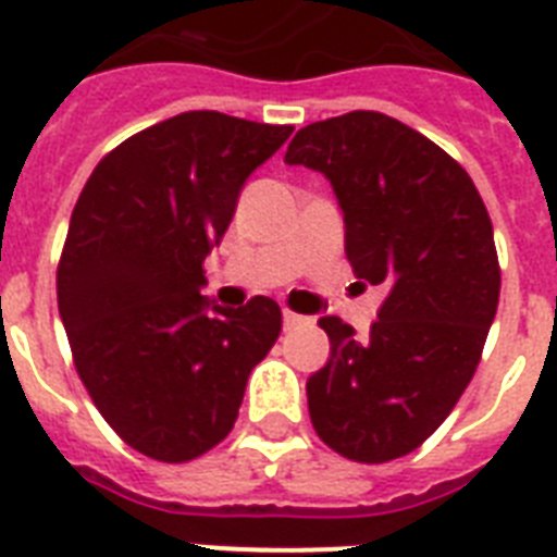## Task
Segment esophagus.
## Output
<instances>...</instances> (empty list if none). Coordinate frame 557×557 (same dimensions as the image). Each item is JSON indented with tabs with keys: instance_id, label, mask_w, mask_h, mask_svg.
<instances>
[{
	"instance_id": "34e87169",
	"label": "esophagus",
	"mask_w": 557,
	"mask_h": 557,
	"mask_svg": "<svg viewBox=\"0 0 557 557\" xmlns=\"http://www.w3.org/2000/svg\"><path fill=\"white\" fill-rule=\"evenodd\" d=\"M284 331H293V327H301V324H313V319L310 315H301V313H293V310H287L284 307Z\"/></svg>"
}]
</instances>
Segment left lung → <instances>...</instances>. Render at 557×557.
Wrapping results in <instances>:
<instances>
[{"instance_id": "1", "label": "left lung", "mask_w": 557, "mask_h": 557, "mask_svg": "<svg viewBox=\"0 0 557 557\" xmlns=\"http://www.w3.org/2000/svg\"><path fill=\"white\" fill-rule=\"evenodd\" d=\"M284 163L331 181L356 278L385 290L368 336L339 315L319 319L331 359L307 380L310 422L348 460H397L451 413L495 322L486 203L451 154L380 111L299 128Z\"/></svg>"}]
</instances>
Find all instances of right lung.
<instances>
[{
  "label": "right lung",
  "mask_w": 557,
  "mask_h": 557,
  "mask_svg": "<svg viewBox=\"0 0 557 557\" xmlns=\"http://www.w3.org/2000/svg\"><path fill=\"white\" fill-rule=\"evenodd\" d=\"M290 132L184 111L111 149L71 212L57 305L74 368L102 420L152 460L215 448L282 333L273 299L233 310L201 287L244 181Z\"/></svg>",
  "instance_id": "1"
}]
</instances>
